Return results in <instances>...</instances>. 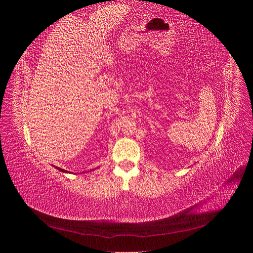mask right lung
I'll return each instance as SVG.
<instances>
[{"mask_svg": "<svg viewBox=\"0 0 253 253\" xmlns=\"http://www.w3.org/2000/svg\"><path fill=\"white\" fill-rule=\"evenodd\" d=\"M56 168H57V167H56ZM57 169H58L59 171H62V172H66V171H65V170H63V169H60V168H57Z\"/></svg>", "mask_w": 253, "mask_h": 253, "instance_id": "right-lung-1", "label": "right lung"}]
</instances>
